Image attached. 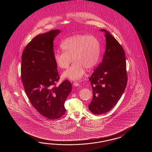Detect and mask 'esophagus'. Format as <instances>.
Instances as JSON below:
<instances>
[{
    "instance_id": "obj_1",
    "label": "esophagus",
    "mask_w": 152,
    "mask_h": 152,
    "mask_svg": "<svg viewBox=\"0 0 152 152\" xmlns=\"http://www.w3.org/2000/svg\"><path fill=\"white\" fill-rule=\"evenodd\" d=\"M73 85L75 86H79L80 84H79V83H77V82H74L73 83Z\"/></svg>"
}]
</instances>
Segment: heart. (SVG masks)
I'll list each match as a JSON object with an SVG mask.
<instances>
[{
    "instance_id": "obj_1",
    "label": "heart",
    "mask_w": 152,
    "mask_h": 152,
    "mask_svg": "<svg viewBox=\"0 0 152 152\" xmlns=\"http://www.w3.org/2000/svg\"><path fill=\"white\" fill-rule=\"evenodd\" d=\"M63 52H56L54 58L56 65L62 69L68 68L71 58L75 62L63 73V77L71 80L83 77L85 69L90 70L97 65L100 53L98 39L94 36L76 35L68 37L61 43Z\"/></svg>"
}]
</instances>
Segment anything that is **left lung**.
<instances>
[{
  "label": "left lung",
  "mask_w": 152,
  "mask_h": 152,
  "mask_svg": "<svg viewBox=\"0 0 152 152\" xmlns=\"http://www.w3.org/2000/svg\"><path fill=\"white\" fill-rule=\"evenodd\" d=\"M105 33L106 50L102 62L89 78L93 98L88 105L92 113L100 115L109 111L120 100L128 81L125 52L109 31Z\"/></svg>",
  "instance_id": "left-lung-1"
}]
</instances>
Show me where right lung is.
<instances>
[{
    "label": "right lung",
    "mask_w": 152,
    "mask_h": 152,
    "mask_svg": "<svg viewBox=\"0 0 152 152\" xmlns=\"http://www.w3.org/2000/svg\"><path fill=\"white\" fill-rule=\"evenodd\" d=\"M60 32L55 29L36 36L22 55L21 78L26 94L36 110L49 120L65 114V101L72 91L68 80L57 85L60 77L54 58L53 41Z\"/></svg>",
    "instance_id": "right-lung-1"
}]
</instances>
